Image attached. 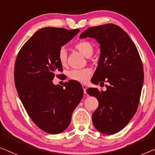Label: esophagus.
Segmentation results:
<instances>
[{"mask_svg": "<svg viewBox=\"0 0 155 155\" xmlns=\"http://www.w3.org/2000/svg\"><path fill=\"white\" fill-rule=\"evenodd\" d=\"M82 88H83V91H84V94H87V86L85 84H82Z\"/></svg>", "mask_w": 155, "mask_h": 155, "instance_id": "1", "label": "esophagus"}]
</instances>
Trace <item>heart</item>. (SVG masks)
Listing matches in <instances>:
<instances>
[{
	"mask_svg": "<svg viewBox=\"0 0 155 155\" xmlns=\"http://www.w3.org/2000/svg\"><path fill=\"white\" fill-rule=\"evenodd\" d=\"M78 51H80L85 57H90L94 53V45L87 40H80L74 45ZM58 59L62 66H65L67 62V53L64 48H61L58 53ZM92 74V70L89 68L82 69H73L70 71L68 73V78L71 80L77 81L79 82H86L89 79Z\"/></svg>",
	"mask_w": 155,
	"mask_h": 155,
	"instance_id": "heart-1",
	"label": "heart"
}]
</instances>
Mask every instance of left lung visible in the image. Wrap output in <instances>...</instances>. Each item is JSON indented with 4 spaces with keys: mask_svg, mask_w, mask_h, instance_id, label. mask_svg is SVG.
<instances>
[{
    "mask_svg": "<svg viewBox=\"0 0 155 155\" xmlns=\"http://www.w3.org/2000/svg\"><path fill=\"white\" fill-rule=\"evenodd\" d=\"M80 39L95 38L101 46L98 66L92 78L95 84H105V91L87 89L99 104L92 114L94 127L103 134H114L128 124L137 110L143 82V67L130 37L112 23L91 27Z\"/></svg>",
    "mask_w": 155,
    "mask_h": 155,
    "instance_id": "left-lung-1",
    "label": "left lung"
}]
</instances>
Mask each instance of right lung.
I'll use <instances>...</instances> for the list:
<instances>
[{"mask_svg":"<svg viewBox=\"0 0 155 155\" xmlns=\"http://www.w3.org/2000/svg\"><path fill=\"white\" fill-rule=\"evenodd\" d=\"M79 31L42 28L25 43L16 57L14 76L18 96L35 124L48 134H59L68 127L82 98L78 82H65V88L53 83L54 75L61 76L56 73L63 71L58 51Z\"/></svg>","mask_w":155,"mask_h":155,"instance_id":"right-lung-1","label":"right lung"}]
</instances>
